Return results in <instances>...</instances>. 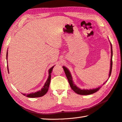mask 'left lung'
<instances>
[{"mask_svg": "<svg viewBox=\"0 0 122 122\" xmlns=\"http://www.w3.org/2000/svg\"><path fill=\"white\" fill-rule=\"evenodd\" d=\"M111 68H110V71H109V78L110 77L111 75L112 70V64H113V61H112V57H113V50H112V46L111 43ZM63 68L64 69V72H65L66 77L68 79V82L69 83V84H70L71 89H72L76 93H77V94H79V95H90V94H94V93L97 92L98 90L100 89V87L97 88H96V89H89V90L80 89V88L77 87L75 84H74V83L72 81V76H71L70 71H69L68 69L66 68L64 66H63Z\"/></svg>", "mask_w": 122, "mask_h": 122, "instance_id": "8db88e82", "label": "left lung"}]
</instances>
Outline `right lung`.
I'll list each match as a JSON object with an SVG mask.
<instances>
[{
	"label": "right lung",
	"mask_w": 122,
	"mask_h": 122,
	"mask_svg": "<svg viewBox=\"0 0 122 122\" xmlns=\"http://www.w3.org/2000/svg\"><path fill=\"white\" fill-rule=\"evenodd\" d=\"M7 54H8V52H7ZM54 68V66H52L51 68H50L49 70V77L47 80H46V82L45 83V84L44 85L43 87L41 90H40L39 92H37L34 93H30V94H23L24 96H26L27 97H30V98H36V97H42L43 96H44V95L46 94V92H47L49 90V86H50V81H51V74L52 73V69ZM7 69H8V66H7Z\"/></svg>",
	"instance_id": "right-lung-1"
}]
</instances>
